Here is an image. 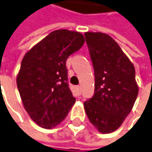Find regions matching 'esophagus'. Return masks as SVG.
Instances as JSON below:
<instances>
[{"mask_svg":"<svg viewBox=\"0 0 152 152\" xmlns=\"http://www.w3.org/2000/svg\"><path fill=\"white\" fill-rule=\"evenodd\" d=\"M76 92H77V94H81V86H76Z\"/></svg>","mask_w":152,"mask_h":152,"instance_id":"1","label":"esophagus"}]
</instances>
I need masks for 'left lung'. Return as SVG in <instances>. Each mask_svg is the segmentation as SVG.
I'll return each instance as SVG.
<instances>
[{
  "label": "left lung",
  "mask_w": 152,
  "mask_h": 152,
  "mask_svg": "<svg viewBox=\"0 0 152 152\" xmlns=\"http://www.w3.org/2000/svg\"><path fill=\"white\" fill-rule=\"evenodd\" d=\"M84 35L94 71V94L84 102L85 112L100 132L109 133L121 126L137 99L135 69L109 35Z\"/></svg>",
  "instance_id": "obj_1"
}]
</instances>
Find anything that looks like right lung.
<instances>
[{
  "label": "right lung",
  "mask_w": 152,
  "mask_h": 152,
  "mask_svg": "<svg viewBox=\"0 0 152 152\" xmlns=\"http://www.w3.org/2000/svg\"><path fill=\"white\" fill-rule=\"evenodd\" d=\"M84 41L80 32L56 30L23 58L17 87L25 109L39 126L47 129L56 126L76 102L68 83L66 61Z\"/></svg>",
  "instance_id": "right-lung-1"
}]
</instances>
